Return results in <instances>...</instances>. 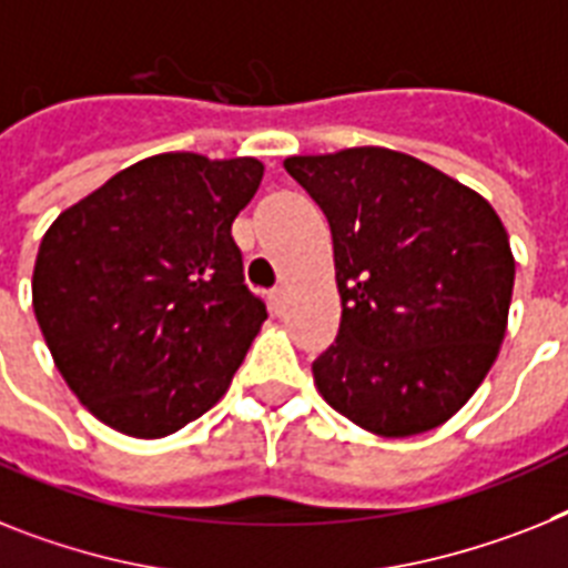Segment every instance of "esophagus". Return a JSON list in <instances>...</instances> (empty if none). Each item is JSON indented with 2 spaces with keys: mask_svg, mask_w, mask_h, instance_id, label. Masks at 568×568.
<instances>
[{
  "mask_svg": "<svg viewBox=\"0 0 568 568\" xmlns=\"http://www.w3.org/2000/svg\"><path fill=\"white\" fill-rule=\"evenodd\" d=\"M284 298H287V287H284V284H275V287L270 290V304H273L275 313L284 307Z\"/></svg>",
  "mask_w": 568,
  "mask_h": 568,
  "instance_id": "1",
  "label": "esophagus"
}]
</instances>
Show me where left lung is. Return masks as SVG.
Listing matches in <instances>:
<instances>
[{"instance_id": "obj_1", "label": "left lung", "mask_w": 568, "mask_h": 568, "mask_svg": "<svg viewBox=\"0 0 568 568\" xmlns=\"http://www.w3.org/2000/svg\"><path fill=\"white\" fill-rule=\"evenodd\" d=\"M334 234L339 336L318 395L379 438L442 426L481 386L508 327L514 252L485 196L388 148L290 156Z\"/></svg>"}]
</instances>
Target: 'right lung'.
Returning <instances> with one entry per match:
<instances>
[{"instance_id":"obj_1","label":"right lung","mask_w":568,"mask_h":568,"mask_svg":"<svg viewBox=\"0 0 568 568\" xmlns=\"http://www.w3.org/2000/svg\"><path fill=\"white\" fill-rule=\"evenodd\" d=\"M261 180L252 156L159 153L42 234L37 325L65 386L115 433L165 438L226 395L266 318L232 237Z\"/></svg>"}]
</instances>
